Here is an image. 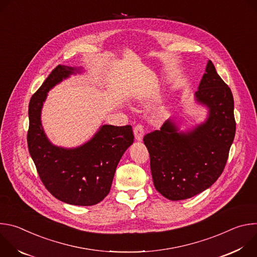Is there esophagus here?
<instances>
[{
  "instance_id": "34e87169",
  "label": "esophagus",
  "mask_w": 257,
  "mask_h": 257,
  "mask_svg": "<svg viewBox=\"0 0 257 257\" xmlns=\"http://www.w3.org/2000/svg\"><path fill=\"white\" fill-rule=\"evenodd\" d=\"M143 135H144V129H143V126L138 124L134 127V136H135V139L137 141H142L143 139Z\"/></svg>"
}]
</instances>
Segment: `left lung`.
Listing matches in <instances>:
<instances>
[{
	"instance_id": "left-lung-1",
	"label": "left lung",
	"mask_w": 257,
	"mask_h": 257,
	"mask_svg": "<svg viewBox=\"0 0 257 257\" xmlns=\"http://www.w3.org/2000/svg\"><path fill=\"white\" fill-rule=\"evenodd\" d=\"M195 99L208 108L205 122L183 132L173 120H167L161 130L143 137L154 185L170 200L187 199L209 188L222 175L235 137L233 94L211 61Z\"/></svg>"
}]
</instances>
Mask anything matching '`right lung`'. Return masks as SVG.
I'll return each mask as SVG.
<instances>
[{
  "mask_svg": "<svg viewBox=\"0 0 257 257\" xmlns=\"http://www.w3.org/2000/svg\"><path fill=\"white\" fill-rule=\"evenodd\" d=\"M81 72L82 68L59 65L32 95L27 144L48 191L68 204L89 206L108 194L116 168L134 135L130 125H102L90 140L75 149L59 148L48 139L41 121L47 94L70 75Z\"/></svg>",
  "mask_w": 257,
  "mask_h": 257,
  "instance_id": "add662e5",
  "label": "right lung"
}]
</instances>
